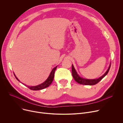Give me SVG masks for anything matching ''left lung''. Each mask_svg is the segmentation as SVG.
<instances>
[{"label": "left lung", "mask_w": 123, "mask_h": 123, "mask_svg": "<svg viewBox=\"0 0 123 123\" xmlns=\"http://www.w3.org/2000/svg\"><path fill=\"white\" fill-rule=\"evenodd\" d=\"M111 67V64L110 65V66L107 70V71L106 72V73L104 74L100 77L98 79H93V80H88V79H83L82 78H80L78 75L74 67V66L72 65V76L74 79V80L77 81V83L79 84H81V85H90V86H92V85H94L97 84L98 83H99V81L108 74L110 68Z\"/></svg>", "instance_id": "8db88e82"}]
</instances>
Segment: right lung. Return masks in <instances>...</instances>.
I'll list each match as a JSON object with an SVG mask.
<instances>
[{
	"label": "right lung",
	"instance_id": "1",
	"mask_svg": "<svg viewBox=\"0 0 123 123\" xmlns=\"http://www.w3.org/2000/svg\"><path fill=\"white\" fill-rule=\"evenodd\" d=\"M57 67V66L55 67L54 68H53L52 69L49 76L48 77L47 79L43 84L39 85L37 86H26L29 88H30L31 90H32V91H39V90L43 89H44L45 88H46V87H48L51 85V84L53 80L54 79V73H55V71ZM14 75L15 78H16V79H17L18 81H19V80L17 79V78L16 77L15 74H14Z\"/></svg>",
	"mask_w": 123,
	"mask_h": 123
}]
</instances>
